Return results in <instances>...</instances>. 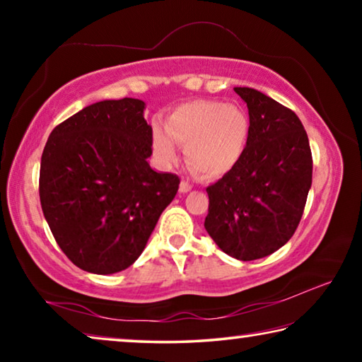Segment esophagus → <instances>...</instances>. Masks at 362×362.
Masks as SVG:
<instances>
[{"label":"esophagus","mask_w":362,"mask_h":362,"mask_svg":"<svg viewBox=\"0 0 362 362\" xmlns=\"http://www.w3.org/2000/svg\"><path fill=\"white\" fill-rule=\"evenodd\" d=\"M192 188H193V185H192V183H189L188 179H183L182 180V183H180V192L182 193H188Z\"/></svg>","instance_id":"1"}]
</instances>
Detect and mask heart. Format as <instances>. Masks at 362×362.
Returning a JSON list of instances; mask_svg holds the SVG:
<instances>
[{
    "mask_svg": "<svg viewBox=\"0 0 362 362\" xmlns=\"http://www.w3.org/2000/svg\"><path fill=\"white\" fill-rule=\"evenodd\" d=\"M249 118L238 105L211 100L183 103L170 113L166 129H153V146L164 163L177 159V144L187 146L196 173L216 177L230 170L246 148Z\"/></svg>",
    "mask_w": 362,
    "mask_h": 362,
    "instance_id": "obj_1",
    "label": "heart"
}]
</instances>
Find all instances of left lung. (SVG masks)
Here are the masks:
<instances>
[{
    "instance_id": "8db88e82",
    "label": "left lung",
    "mask_w": 362,
    "mask_h": 362,
    "mask_svg": "<svg viewBox=\"0 0 362 362\" xmlns=\"http://www.w3.org/2000/svg\"><path fill=\"white\" fill-rule=\"evenodd\" d=\"M235 93L247 103V144L235 166L206 188L204 226L225 254L249 262L273 254L296 233L313 158L302 121L291 108L250 88Z\"/></svg>"
}]
</instances>
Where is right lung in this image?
Here are the masks:
<instances>
[{
    "instance_id": "right-lung-1",
    "label": "right lung",
    "mask_w": 362,
    "mask_h": 362,
    "mask_svg": "<svg viewBox=\"0 0 362 362\" xmlns=\"http://www.w3.org/2000/svg\"><path fill=\"white\" fill-rule=\"evenodd\" d=\"M145 103L124 97L54 127L41 156L40 201L59 247L84 272L112 274L144 252L180 179L150 168Z\"/></svg>"
}]
</instances>
